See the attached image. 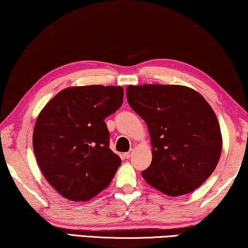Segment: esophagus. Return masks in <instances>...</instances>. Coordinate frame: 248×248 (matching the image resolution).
<instances>
[{"label":"esophagus","mask_w":248,"mask_h":248,"mask_svg":"<svg viewBox=\"0 0 248 248\" xmlns=\"http://www.w3.org/2000/svg\"><path fill=\"white\" fill-rule=\"evenodd\" d=\"M132 154H134V151L130 150V151H128V153H124V157L127 158V159H129V158H130V157L132 156Z\"/></svg>","instance_id":"obj_1"}]
</instances>
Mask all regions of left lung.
I'll list each match as a JSON object with an SVG mask.
<instances>
[{"mask_svg":"<svg viewBox=\"0 0 248 248\" xmlns=\"http://www.w3.org/2000/svg\"><path fill=\"white\" fill-rule=\"evenodd\" d=\"M127 100L149 130L153 160L141 172L148 185L168 196L189 194L215 170L221 134L212 107L184 86H128Z\"/></svg>","mask_w":248,"mask_h":248,"instance_id":"left-lung-1","label":"left lung"}]
</instances>
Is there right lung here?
Here are the masks:
<instances>
[{
	"label": "right lung",
	"mask_w": 248,
	"mask_h": 248,
	"mask_svg": "<svg viewBox=\"0 0 248 248\" xmlns=\"http://www.w3.org/2000/svg\"><path fill=\"white\" fill-rule=\"evenodd\" d=\"M123 102L121 87H71L40 112L33 131L36 161L49 184L66 199L89 201L111 183L121 159L109 148L105 119Z\"/></svg>",
	"instance_id": "1"
}]
</instances>
